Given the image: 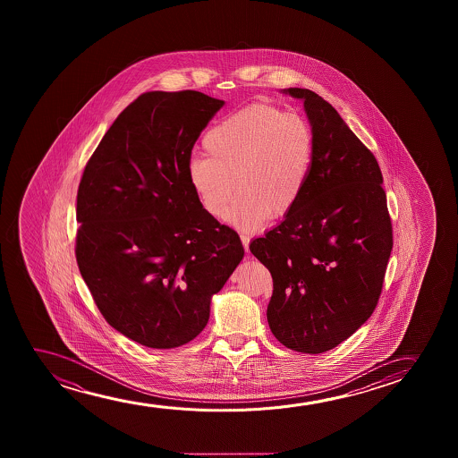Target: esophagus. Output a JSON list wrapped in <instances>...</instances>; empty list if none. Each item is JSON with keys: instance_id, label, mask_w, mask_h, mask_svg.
I'll list each match as a JSON object with an SVG mask.
<instances>
[{"instance_id": "1", "label": "esophagus", "mask_w": 458, "mask_h": 458, "mask_svg": "<svg viewBox=\"0 0 458 458\" xmlns=\"http://www.w3.org/2000/svg\"><path fill=\"white\" fill-rule=\"evenodd\" d=\"M241 241H242V244H244L245 255H247V258L250 257V249H249L250 238H249L247 234H241Z\"/></svg>"}]
</instances>
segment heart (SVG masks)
<instances>
[{"instance_id": "1", "label": "heart", "mask_w": 458, "mask_h": 458, "mask_svg": "<svg viewBox=\"0 0 458 458\" xmlns=\"http://www.w3.org/2000/svg\"><path fill=\"white\" fill-rule=\"evenodd\" d=\"M208 157L188 164L189 186L205 213L244 232L294 211L307 189L316 155L313 126L299 114L251 105L228 115L203 139ZM237 188L234 189L233 186Z\"/></svg>"}]
</instances>
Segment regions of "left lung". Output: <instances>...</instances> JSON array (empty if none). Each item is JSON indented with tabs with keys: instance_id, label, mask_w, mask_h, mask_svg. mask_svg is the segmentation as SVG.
Returning <instances> with one entry per match:
<instances>
[{
	"instance_id": "obj_1",
	"label": "left lung",
	"mask_w": 458,
	"mask_h": 458,
	"mask_svg": "<svg viewBox=\"0 0 458 458\" xmlns=\"http://www.w3.org/2000/svg\"><path fill=\"white\" fill-rule=\"evenodd\" d=\"M303 101L316 138L311 176L294 211L253 239L269 269L270 330L283 345L322 353L374 313L393 250V226L376 157L338 111L308 89L283 90Z\"/></svg>"
}]
</instances>
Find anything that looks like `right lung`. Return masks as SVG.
I'll return each mask as SVG.
<instances>
[{
	"label": "right lung",
	"instance_id": "add662e5",
	"mask_svg": "<svg viewBox=\"0 0 458 458\" xmlns=\"http://www.w3.org/2000/svg\"><path fill=\"white\" fill-rule=\"evenodd\" d=\"M224 100L145 92L90 157L76 197V261L109 326L151 349L186 344L244 257L238 233L188 182L195 140Z\"/></svg>",
	"mask_w": 458,
	"mask_h": 458
}]
</instances>
